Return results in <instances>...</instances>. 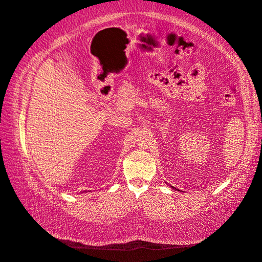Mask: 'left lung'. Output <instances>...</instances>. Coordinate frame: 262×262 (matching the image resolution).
Returning a JSON list of instances; mask_svg holds the SVG:
<instances>
[{
  "instance_id": "obj_1",
  "label": "left lung",
  "mask_w": 262,
  "mask_h": 262,
  "mask_svg": "<svg viewBox=\"0 0 262 262\" xmlns=\"http://www.w3.org/2000/svg\"><path fill=\"white\" fill-rule=\"evenodd\" d=\"M172 188H174V190H178V188H175V187H173V186H171ZM178 191H180V190H178Z\"/></svg>"
}]
</instances>
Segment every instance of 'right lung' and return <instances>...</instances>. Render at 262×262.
Returning <instances> with one entry per match:
<instances>
[{
  "instance_id": "add662e5",
  "label": "right lung",
  "mask_w": 262,
  "mask_h": 262,
  "mask_svg": "<svg viewBox=\"0 0 262 262\" xmlns=\"http://www.w3.org/2000/svg\"><path fill=\"white\" fill-rule=\"evenodd\" d=\"M84 192H87V191H84Z\"/></svg>"
}]
</instances>
